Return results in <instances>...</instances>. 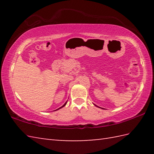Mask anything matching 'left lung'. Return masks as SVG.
I'll use <instances>...</instances> for the list:
<instances>
[{
    "mask_svg": "<svg viewBox=\"0 0 154 154\" xmlns=\"http://www.w3.org/2000/svg\"><path fill=\"white\" fill-rule=\"evenodd\" d=\"M94 105H95V104H94ZM95 106H97V107H99V108H100V109H103V108H101V107H99V106H97V105H95Z\"/></svg>",
    "mask_w": 154,
    "mask_h": 154,
    "instance_id": "8db88e82",
    "label": "left lung"
}]
</instances>
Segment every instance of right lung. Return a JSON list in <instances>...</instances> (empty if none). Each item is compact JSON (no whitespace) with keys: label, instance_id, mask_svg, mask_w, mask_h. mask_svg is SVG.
Segmentation results:
<instances>
[{"label":"right lung","instance_id":"right-lung-1","mask_svg":"<svg viewBox=\"0 0 154 154\" xmlns=\"http://www.w3.org/2000/svg\"><path fill=\"white\" fill-rule=\"evenodd\" d=\"M67 101H66V102H65V103L63 104V106H61L60 108H59V109H56V110H55H55H59V109H61V108H63V106H65V105H66V104H67Z\"/></svg>","mask_w":154,"mask_h":154}]
</instances>
